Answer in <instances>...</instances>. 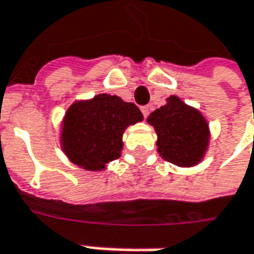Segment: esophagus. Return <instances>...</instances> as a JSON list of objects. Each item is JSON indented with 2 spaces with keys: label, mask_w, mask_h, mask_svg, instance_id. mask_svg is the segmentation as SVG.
<instances>
[{
  "label": "esophagus",
  "mask_w": 254,
  "mask_h": 254,
  "mask_svg": "<svg viewBox=\"0 0 254 254\" xmlns=\"http://www.w3.org/2000/svg\"><path fill=\"white\" fill-rule=\"evenodd\" d=\"M150 107L149 105H144V107H140V111H142V114H143V117L144 118H147V115L150 114Z\"/></svg>",
  "instance_id": "esophagus-1"
}]
</instances>
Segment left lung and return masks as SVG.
<instances>
[{
  "label": "left lung",
  "instance_id": "1",
  "mask_svg": "<svg viewBox=\"0 0 254 254\" xmlns=\"http://www.w3.org/2000/svg\"><path fill=\"white\" fill-rule=\"evenodd\" d=\"M147 121L156 129L159 153L167 162L187 167L201 160L209 133L206 121L197 110L177 97H170L169 102L153 111Z\"/></svg>",
  "mask_w": 254,
  "mask_h": 254
}]
</instances>
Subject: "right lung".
Returning a JSON list of instances; mask_svg holds the SVG:
<instances>
[{
  "mask_svg": "<svg viewBox=\"0 0 254 254\" xmlns=\"http://www.w3.org/2000/svg\"><path fill=\"white\" fill-rule=\"evenodd\" d=\"M143 119L133 102L101 94L75 102L63 125V150L71 162L87 170H102L121 156L122 135L127 125Z\"/></svg>",
  "mask_w": 254,
  "mask_h": 254,
  "instance_id": "obj_1",
  "label": "right lung"
}]
</instances>
